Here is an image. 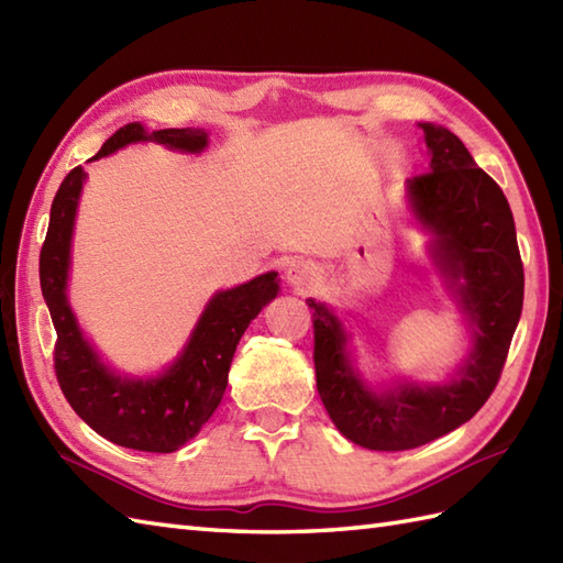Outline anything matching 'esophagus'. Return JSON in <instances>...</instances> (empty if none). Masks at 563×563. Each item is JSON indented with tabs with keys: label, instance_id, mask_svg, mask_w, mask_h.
Listing matches in <instances>:
<instances>
[{
	"label": "esophagus",
	"instance_id": "1",
	"mask_svg": "<svg viewBox=\"0 0 563 563\" xmlns=\"http://www.w3.org/2000/svg\"><path fill=\"white\" fill-rule=\"evenodd\" d=\"M285 278H288V283L297 292H307L321 280V273L317 263L312 261H292L288 271H285Z\"/></svg>",
	"mask_w": 563,
	"mask_h": 563
}]
</instances>
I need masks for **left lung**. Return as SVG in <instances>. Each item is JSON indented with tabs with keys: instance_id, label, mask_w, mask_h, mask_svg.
<instances>
[{
	"instance_id": "obj_1",
	"label": "left lung",
	"mask_w": 563,
	"mask_h": 563,
	"mask_svg": "<svg viewBox=\"0 0 563 563\" xmlns=\"http://www.w3.org/2000/svg\"><path fill=\"white\" fill-rule=\"evenodd\" d=\"M421 128L430 172L411 178L409 196L418 220L438 234V266L474 327V351L462 373L440 387L367 389L351 369L339 317L307 300L319 397L345 438L382 452L426 445L470 421L498 385L522 312L525 273L504 190L448 128Z\"/></svg>"
}]
</instances>
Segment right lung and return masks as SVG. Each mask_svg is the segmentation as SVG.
<instances>
[{"mask_svg":"<svg viewBox=\"0 0 563 563\" xmlns=\"http://www.w3.org/2000/svg\"><path fill=\"white\" fill-rule=\"evenodd\" d=\"M130 142L200 152L208 145V133L198 128L147 133L140 123H128L103 142L93 159ZM84 178L87 174L81 166H75L59 184L41 249V290L57 331L53 361L59 389L81 421L101 438L130 450L174 452L196 438L220 406L239 339L251 319L278 295V273H263L239 288L214 295L184 355L162 377L121 379L99 363L97 353L81 339L65 297L71 224Z\"/></svg>","mask_w":563,"mask_h":563,"instance_id":"right-lung-1","label":"right lung"}]
</instances>
